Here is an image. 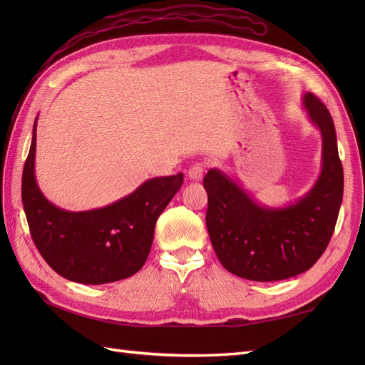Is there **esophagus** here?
I'll return each instance as SVG.
<instances>
[{
	"label": "esophagus",
	"mask_w": 365,
	"mask_h": 365,
	"mask_svg": "<svg viewBox=\"0 0 365 365\" xmlns=\"http://www.w3.org/2000/svg\"><path fill=\"white\" fill-rule=\"evenodd\" d=\"M204 170H205V165H204V163L197 161V163H195V165H192V166H190V169H188V177L191 178V180H200V178H202V175H204Z\"/></svg>",
	"instance_id": "esophagus-1"
}]
</instances>
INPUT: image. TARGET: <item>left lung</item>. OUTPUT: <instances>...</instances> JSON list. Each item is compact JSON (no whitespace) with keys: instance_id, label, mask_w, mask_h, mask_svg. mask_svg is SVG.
<instances>
[{"instance_id":"obj_1","label":"left lung","mask_w":365,"mask_h":365,"mask_svg":"<svg viewBox=\"0 0 365 365\" xmlns=\"http://www.w3.org/2000/svg\"><path fill=\"white\" fill-rule=\"evenodd\" d=\"M309 118L322 131V174L298 202L262 207L218 169L204 177L207 230L222 267L250 281H282L304 273L322 257L334 232L344 196V169L334 122L312 92L304 96Z\"/></svg>"}]
</instances>
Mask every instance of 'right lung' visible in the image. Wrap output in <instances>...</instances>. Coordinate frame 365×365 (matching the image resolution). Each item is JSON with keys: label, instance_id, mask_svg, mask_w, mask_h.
Masks as SVG:
<instances>
[{"label": "right lung", "instance_id": "add662e5", "mask_svg": "<svg viewBox=\"0 0 365 365\" xmlns=\"http://www.w3.org/2000/svg\"><path fill=\"white\" fill-rule=\"evenodd\" d=\"M36 123L21 177L31 237L45 262L68 281L108 284L138 273L150 252L155 224L180 190L183 174L144 182L118 202L67 212L45 199L34 175Z\"/></svg>", "mask_w": 365, "mask_h": 365}]
</instances>
